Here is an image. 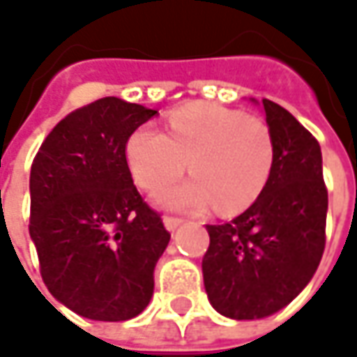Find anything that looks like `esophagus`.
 <instances>
[{"label": "esophagus", "instance_id": "obj_1", "mask_svg": "<svg viewBox=\"0 0 357 357\" xmlns=\"http://www.w3.org/2000/svg\"><path fill=\"white\" fill-rule=\"evenodd\" d=\"M162 222H165V227L169 228V230H174V228L181 227V222H183V218H178V216H171V214H165V218H162Z\"/></svg>", "mask_w": 357, "mask_h": 357}]
</instances>
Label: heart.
<instances>
[{
    "instance_id": "heart-1",
    "label": "heart",
    "mask_w": 357,
    "mask_h": 357,
    "mask_svg": "<svg viewBox=\"0 0 357 357\" xmlns=\"http://www.w3.org/2000/svg\"><path fill=\"white\" fill-rule=\"evenodd\" d=\"M127 165L137 185L157 192L186 169L192 181L162 195L176 208L246 211L274 167V137L264 119L214 103H190L169 115V135L153 125L130 132Z\"/></svg>"
}]
</instances>
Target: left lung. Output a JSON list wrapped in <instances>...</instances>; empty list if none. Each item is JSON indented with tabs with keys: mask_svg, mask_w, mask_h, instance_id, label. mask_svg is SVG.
Returning a JSON list of instances; mask_svg holds the SVG:
<instances>
[{
	"mask_svg": "<svg viewBox=\"0 0 357 357\" xmlns=\"http://www.w3.org/2000/svg\"><path fill=\"white\" fill-rule=\"evenodd\" d=\"M274 137V167L252 206L206 225L202 276L208 300L234 320L264 318L288 306L312 280L326 246L328 188L316 137L292 113L262 99Z\"/></svg>",
	"mask_w": 357,
	"mask_h": 357,
	"instance_id": "left-lung-1",
	"label": "left lung"
}]
</instances>
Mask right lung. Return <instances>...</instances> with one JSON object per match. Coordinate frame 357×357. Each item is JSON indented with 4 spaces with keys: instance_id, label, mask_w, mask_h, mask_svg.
Listing matches in <instances>:
<instances>
[{
    "instance_id": "1",
    "label": "right lung",
    "mask_w": 357,
    "mask_h": 357,
    "mask_svg": "<svg viewBox=\"0 0 357 357\" xmlns=\"http://www.w3.org/2000/svg\"><path fill=\"white\" fill-rule=\"evenodd\" d=\"M155 109L103 97L61 119L31 165L29 234L47 290L75 314L123 322L155 288L171 232L132 185L130 132Z\"/></svg>"
}]
</instances>
